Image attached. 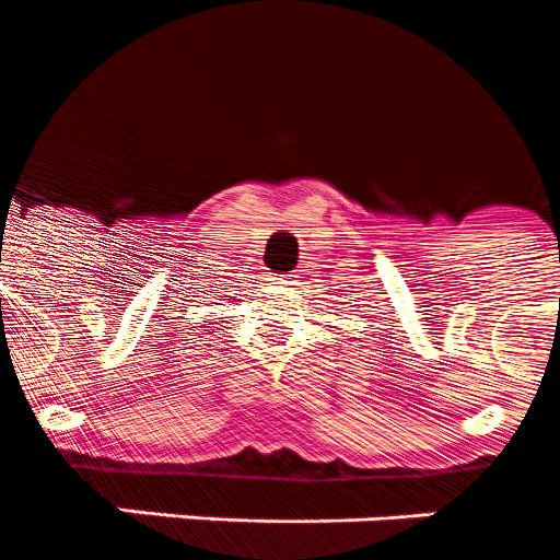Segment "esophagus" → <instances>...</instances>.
I'll list each match as a JSON object with an SVG mask.
<instances>
[{
    "instance_id": "obj_1",
    "label": "esophagus",
    "mask_w": 560,
    "mask_h": 560,
    "mask_svg": "<svg viewBox=\"0 0 560 560\" xmlns=\"http://www.w3.org/2000/svg\"><path fill=\"white\" fill-rule=\"evenodd\" d=\"M275 280H277V283H280V285H289L291 280H294V275H277Z\"/></svg>"
}]
</instances>
